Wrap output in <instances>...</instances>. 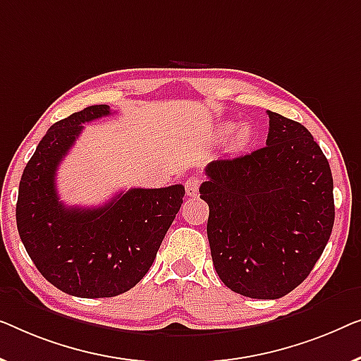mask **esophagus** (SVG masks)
I'll list each match as a JSON object with an SVG mask.
<instances>
[{
    "mask_svg": "<svg viewBox=\"0 0 361 361\" xmlns=\"http://www.w3.org/2000/svg\"><path fill=\"white\" fill-rule=\"evenodd\" d=\"M200 186H201V178H200V176H190V178H188L186 183H185L186 196L196 197L197 196V191H200Z\"/></svg>",
    "mask_w": 361,
    "mask_h": 361,
    "instance_id": "obj_1",
    "label": "esophagus"
}]
</instances>
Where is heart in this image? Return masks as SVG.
<instances>
[{
  "instance_id": "b5f03b06",
  "label": "heart",
  "mask_w": 361,
  "mask_h": 361,
  "mask_svg": "<svg viewBox=\"0 0 361 361\" xmlns=\"http://www.w3.org/2000/svg\"><path fill=\"white\" fill-rule=\"evenodd\" d=\"M232 128H233L232 124H226L224 128H222V134L224 135L229 134ZM250 135H252L250 128H248V126H240V128L237 129L235 134H233V139H232L233 147H235V149H243V147L250 142Z\"/></svg>"
}]
</instances>
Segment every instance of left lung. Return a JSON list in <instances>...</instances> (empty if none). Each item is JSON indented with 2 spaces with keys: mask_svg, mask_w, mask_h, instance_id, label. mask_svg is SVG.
Listing matches in <instances>:
<instances>
[{
  "mask_svg": "<svg viewBox=\"0 0 361 361\" xmlns=\"http://www.w3.org/2000/svg\"><path fill=\"white\" fill-rule=\"evenodd\" d=\"M267 145L206 166L207 238L217 275L233 293L278 299L299 286L331 237L334 180L304 126L268 111Z\"/></svg>",
  "mask_w": 361,
  "mask_h": 361,
  "instance_id": "obj_1",
  "label": "left lung"
}]
</instances>
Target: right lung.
<instances>
[{
	"label": "right lung",
	"mask_w": 361,
	"mask_h": 361,
	"mask_svg": "<svg viewBox=\"0 0 361 361\" xmlns=\"http://www.w3.org/2000/svg\"><path fill=\"white\" fill-rule=\"evenodd\" d=\"M88 106L47 130L19 181L16 222L30 260L45 280L77 298H113L134 288L154 263L178 214L185 186L132 188L104 206H65L55 175L85 123L109 116Z\"/></svg>",
	"instance_id": "1"
}]
</instances>
